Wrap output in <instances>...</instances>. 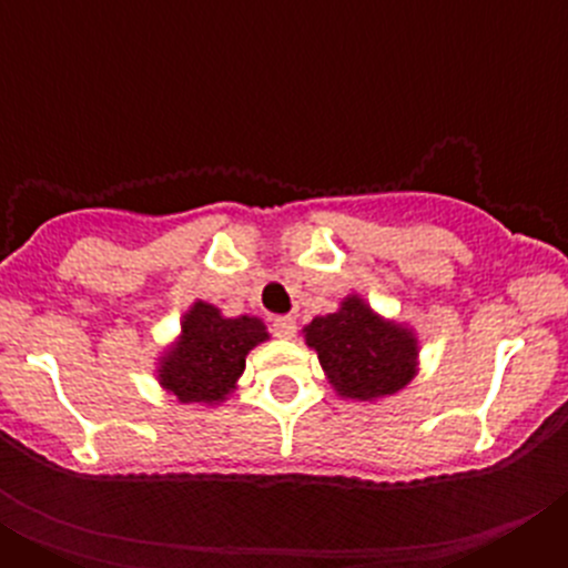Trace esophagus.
I'll return each instance as SVG.
<instances>
[{
  "label": "esophagus",
  "instance_id": "obj_1",
  "mask_svg": "<svg viewBox=\"0 0 568 568\" xmlns=\"http://www.w3.org/2000/svg\"><path fill=\"white\" fill-rule=\"evenodd\" d=\"M295 329H298V324H295L293 315H278V318H273V333L278 338H293Z\"/></svg>",
  "mask_w": 568,
  "mask_h": 568
}]
</instances>
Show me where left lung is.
<instances>
[{"instance_id": "obj_1", "label": "left lung", "mask_w": 568, "mask_h": 568, "mask_svg": "<svg viewBox=\"0 0 568 568\" xmlns=\"http://www.w3.org/2000/svg\"><path fill=\"white\" fill-rule=\"evenodd\" d=\"M301 333L344 400L389 398L418 375V333L404 321L384 318L358 293L344 295L335 313L315 315Z\"/></svg>"}]
</instances>
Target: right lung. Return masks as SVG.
<instances>
[{"mask_svg": "<svg viewBox=\"0 0 568 568\" xmlns=\"http://www.w3.org/2000/svg\"><path fill=\"white\" fill-rule=\"evenodd\" d=\"M264 341L270 333L261 318H227L215 304L195 298L179 335L155 358V381L179 404L219 406L235 393L250 349Z\"/></svg>", "mask_w": 568, "mask_h": 568, "instance_id": "right-lung-1", "label": "right lung"}]
</instances>
